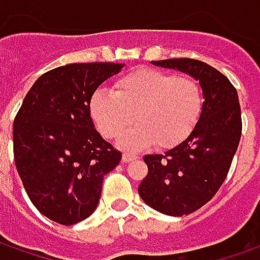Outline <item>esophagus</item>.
<instances>
[{
	"mask_svg": "<svg viewBox=\"0 0 260 260\" xmlns=\"http://www.w3.org/2000/svg\"><path fill=\"white\" fill-rule=\"evenodd\" d=\"M138 159V155H135V153H129V152H125L122 155V162H132V160Z\"/></svg>",
	"mask_w": 260,
	"mask_h": 260,
	"instance_id": "obj_1",
	"label": "esophagus"
}]
</instances>
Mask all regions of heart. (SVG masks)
Here are the masks:
<instances>
[{
	"mask_svg": "<svg viewBox=\"0 0 260 260\" xmlns=\"http://www.w3.org/2000/svg\"><path fill=\"white\" fill-rule=\"evenodd\" d=\"M204 108V91L195 79L175 77L152 68L128 72L115 84V92L98 88L89 101V114L105 138H118L134 119L119 145L139 149L152 142L174 146L195 128Z\"/></svg>",
	"mask_w": 260,
	"mask_h": 260,
	"instance_id": "heart-1",
	"label": "heart"
}]
</instances>
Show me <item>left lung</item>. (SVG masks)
<instances>
[{
    "instance_id": "left-lung-1",
    "label": "left lung",
    "mask_w": 260,
    "mask_h": 260,
    "mask_svg": "<svg viewBox=\"0 0 260 260\" xmlns=\"http://www.w3.org/2000/svg\"><path fill=\"white\" fill-rule=\"evenodd\" d=\"M152 63L188 74L204 91V108L195 128L165 153L145 155L148 175L138 188L152 209L183 216L208 204L225 181L241 141V105L231 81L208 63L189 58Z\"/></svg>"
}]
</instances>
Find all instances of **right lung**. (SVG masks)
I'll use <instances>...</instances> for the list:
<instances>
[{
    "label": "right lung",
    "instance_id": "add662e5",
    "mask_svg": "<svg viewBox=\"0 0 260 260\" xmlns=\"http://www.w3.org/2000/svg\"><path fill=\"white\" fill-rule=\"evenodd\" d=\"M123 63H67L41 75L14 121V159L34 206L54 222L75 225L100 204L104 176L121 152L101 137L89 114L98 86Z\"/></svg>",
    "mask_w": 260,
    "mask_h": 260
}]
</instances>
